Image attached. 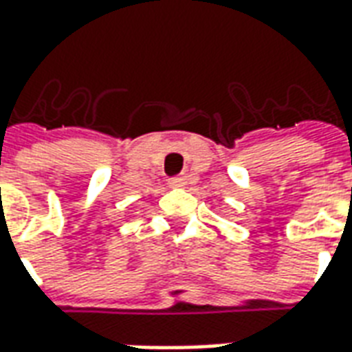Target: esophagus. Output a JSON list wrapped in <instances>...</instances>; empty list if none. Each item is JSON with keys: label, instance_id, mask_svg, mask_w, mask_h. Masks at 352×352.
Masks as SVG:
<instances>
[{"label": "esophagus", "instance_id": "1", "mask_svg": "<svg viewBox=\"0 0 352 352\" xmlns=\"http://www.w3.org/2000/svg\"><path fill=\"white\" fill-rule=\"evenodd\" d=\"M186 184V179L183 175H177V177H171L169 179V186H184Z\"/></svg>", "mask_w": 352, "mask_h": 352}]
</instances>
